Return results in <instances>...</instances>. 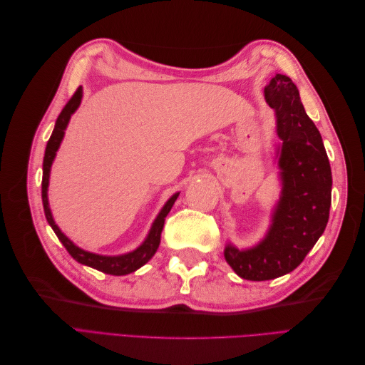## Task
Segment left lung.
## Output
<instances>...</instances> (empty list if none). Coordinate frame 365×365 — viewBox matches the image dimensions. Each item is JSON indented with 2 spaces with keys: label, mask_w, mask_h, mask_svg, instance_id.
<instances>
[{
  "label": "left lung",
  "mask_w": 365,
  "mask_h": 365,
  "mask_svg": "<svg viewBox=\"0 0 365 365\" xmlns=\"http://www.w3.org/2000/svg\"><path fill=\"white\" fill-rule=\"evenodd\" d=\"M264 101L277 118L282 195L264 239L250 250L227 245L224 256L239 277L271 280L294 271L324 233L332 201V172L323 138L309 118L297 86L275 74Z\"/></svg>",
  "instance_id": "left-lung-1"
}]
</instances>
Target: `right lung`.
Wrapping results in <instances>:
<instances>
[{
    "instance_id": "add662e5",
    "label": "right lung",
    "mask_w": 365,
    "mask_h": 365,
    "mask_svg": "<svg viewBox=\"0 0 365 365\" xmlns=\"http://www.w3.org/2000/svg\"><path fill=\"white\" fill-rule=\"evenodd\" d=\"M82 101V86H79L76 90V93L73 94V97L68 101V103L65 105V108L61 111L56 125H54L53 134L47 143L46 148V155H43V164H42V204H43V213H46V217L48 220L50 227L53 228L54 233H56L58 239L62 242V245L67 248V251L70 252V256L77 260L82 264H86V267H91L97 271H102L105 274H111V275H126L137 271L138 268H141L143 264L148 263L153 254L157 252L158 247H160V240H161V231L164 227V219L165 216L169 215L170 208L173 207L176 197H178L180 193H175L170 200L165 202V205L161 208L160 215L157 216V219L153 220V224L150 227V231L148 237L145 239L143 244L128 254H121V256H101V254H94L90 251H85L82 248H79L77 245H74L73 242L65 236L62 231L59 230V227L54 224L50 207H48V197H47V190H48V180H50V169L54 157H56V152L61 146V141L63 138L65 129H67V125L70 121V117L73 115V113L79 108Z\"/></svg>"
}]
</instances>
